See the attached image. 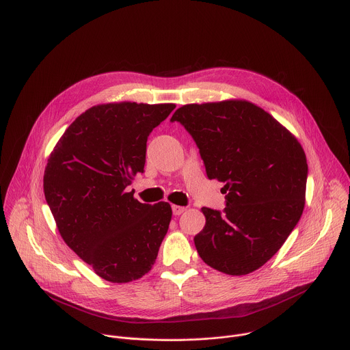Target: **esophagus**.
<instances>
[{"instance_id":"1","label":"esophagus","mask_w":350,"mask_h":350,"mask_svg":"<svg viewBox=\"0 0 350 350\" xmlns=\"http://www.w3.org/2000/svg\"><path fill=\"white\" fill-rule=\"evenodd\" d=\"M186 211V208L185 206H179V205H172V213L175 215V216H179V215H182L183 212Z\"/></svg>"}]
</instances>
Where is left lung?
Segmentation results:
<instances>
[{
  "instance_id": "1",
  "label": "left lung",
  "mask_w": 350,
  "mask_h": 350,
  "mask_svg": "<svg viewBox=\"0 0 350 350\" xmlns=\"http://www.w3.org/2000/svg\"><path fill=\"white\" fill-rule=\"evenodd\" d=\"M196 141L209 179L224 183L223 213L202 208L194 237L200 257L227 275L264 265L298 223L306 190V156L297 138L245 100L189 104L175 111Z\"/></svg>"
}]
</instances>
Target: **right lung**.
Returning <instances> with one entry per match:
<instances>
[{"instance_id":"right-lung-1","label":"right lung","mask_w":350,"mask_h":350,"mask_svg":"<svg viewBox=\"0 0 350 350\" xmlns=\"http://www.w3.org/2000/svg\"><path fill=\"white\" fill-rule=\"evenodd\" d=\"M175 104L92 107L48 159L46 202L64 242L103 279L127 283L152 269L168 231V202L142 204L126 187L144 172L146 141Z\"/></svg>"}]
</instances>
